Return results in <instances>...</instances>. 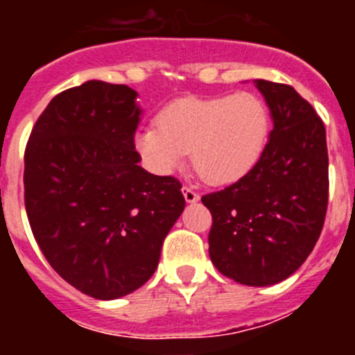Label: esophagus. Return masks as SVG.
<instances>
[{"label":"esophagus","instance_id":"obj_1","mask_svg":"<svg viewBox=\"0 0 355 355\" xmlns=\"http://www.w3.org/2000/svg\"><path fill=\"white\" fill-rule=\"evenodd\" d=\"M183 196H184V200H187V202H197V200L200 199L199 193H197L196 190L190 187H183Z\"/></svg>","mask_w":355,"mask_h":355}]
</instances>
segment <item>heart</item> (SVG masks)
<instances>
[{"label":"heart","instance_id":"1","mask_svg":"<svg viewBox=\"0 0 355 355\" xmlns=\"http://www.w3.org/2000/svg\"><path fill=\"white\" fill-rule=\"evenodd\" d=\"M158 126L135 133V149L156 175H171L192 153V165L209 184H231L259 162L268 139V112L258 96L184 97L156 117Z\"/></svg>","mask_w":355,"mask_h":355}]
</instances>
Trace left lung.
<instances>
[{"label":"left lung","instance_id":"obj_1","mask_svg":"<svg viewBox=\"0 0 355 355\" xmlns=\"http://www.w3.org/2000/svg\"><path fill=\"white\" fill-rule=\"evenodd\" d=\"M274 130L256 167L220 192L202 197L213 216L209 258L225 277L270 286L311 254L329 200L325 126L293 87L256 80Z\"/></svg>","mask_w":355,"mask_h":355}]
</instances>
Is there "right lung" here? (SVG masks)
<instances>
[{"label": "right lung", "mask_w": 355, "mask_h": 355, "mask_svg": "<svg viewBox=\"0 0 355 355\" xmlns=\"http://www.w3.org/2000/svg\"><path fill=\"white\" fill-rule=\"evenodd\" d=\"M133 89L99 80L60 92L24 150V206L40 250L71 286L112 300L155 274L184 209L181 183L139 165Z\"/></svg>", "instance_id": "obj_1"}]
</instances>
